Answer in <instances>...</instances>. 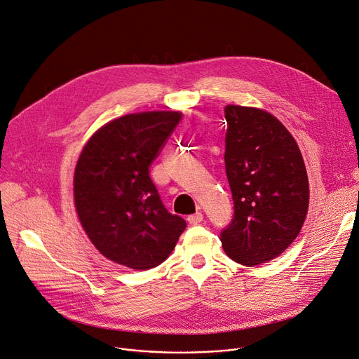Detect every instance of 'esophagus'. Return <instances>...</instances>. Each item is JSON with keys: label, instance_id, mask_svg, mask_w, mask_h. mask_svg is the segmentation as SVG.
I'll use <instances>...</instances> for the list:
<instances>
[{"label": "esophagus", "instance_id": "1", "mask_svg": "<svg viewBox=\"0 0 359 359\" xmlns=\"http://www.w3.org/2000/svg\"><path fill=\"white\" fill-rule=\"evenodd\" d=\"M204 219V215L201 214V212H196V214H192V215H189L188 218H187V221L189 222V224H192V225H196V224H200L201 221Z\"/></svg>", "mask_w": 359, "mask_h": 359}]
</instances>
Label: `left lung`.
I'll return each instance as SVG.
<instances>
[{
    "label": "left lung",
    "mask_w": 359,
    "mask_h": 359,
    "mask_svg": "<svg viewBox=\"0 0 359 359\" xmlns=\"http://www.w3.org/2000/svg\"><path fill=\"white\" fill-rule=\"evenodd\" d=\"M225 172L233 218L221 231L226 255L254 266L283 254L299 233L309 201L301 151L266 111L225 107Z\"/></svg>",
    "instance_id": "left-lung-1"
}]
</instances>
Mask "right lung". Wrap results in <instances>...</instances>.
Returning a JSON list of instances; mask_svg holds the SVG:
<instances>
[{
	"label": "right lung",
	"mask_w": 359,
	"mask_h": 359,
	"mask_svg": "<svg viewBox=\"0 0 359 359\" xmlns=\"http://www.w3.org/2000/svg\"><path fill=\"white\" fill-rule=\"evenodd\" d=\"M181 114H128L100 128L78 158L75 208L88 238L108 259L149 269L172 252L187 222L168 212L149 165Z\"/></svg>",
	"instance_id": "obj_1"
}]
</instances>
